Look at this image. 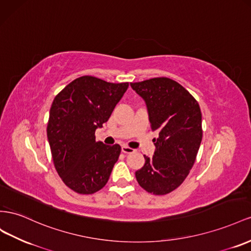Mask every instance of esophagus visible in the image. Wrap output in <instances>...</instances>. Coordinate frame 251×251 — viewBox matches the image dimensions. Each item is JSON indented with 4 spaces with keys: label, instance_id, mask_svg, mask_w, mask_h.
Returning <instances> with one entry per match:
<instances>
[{
    "label": "esophagus",
    "instance_id": "obj_1",
    "mask_svg": "<svg viewBox=\"0 0 251 251\" xmlns=\"http://www.w3.org/2000/svg\"><path fill=\"white\" fill-rule=\"evenodd\" d=\"M121 151H123L124 153L130 154V153H133V152H134V149H132V148H130V147H126V146H123V147H121Z\"/></svg>",
    "mask_w": 251,
    "mask_h": 251
}]
</instances>
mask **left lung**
<instances>
[{
	"mask_svg": "<svg viewBox=\"0 0 251 251\" xmlns=\"http://www.w3.org/2000/svg\"><path fill=\"white\" fill-rule=\"evenodd\" d=\"M145 100L156 147L135 172L141 188L164 195L178 188L194 165L201 142V113L198 101L184 86L166 77L131 83Z\"/></svg>",
	"mask_w": 251,
	"mask_h": 251,
	"instance_id": "1",
	"label": "left lung"
}]
</instances>
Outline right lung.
I'll return each mask as SVG.
<instances>
[{
	"mask_svg": "<svg viewBox=\"0 0 251 251\" xmlns=\"http://www.w3.org/2000/svg\"><path fill=\"white\" fill-rule=\"evenodd\" d=\"M127 87V82L82 76L52 101L47 124L52 161L61 179L77 193L97 192L110 178L121 148L96 141L95 131L109 120Z\"/></svg>",
	"mask_w": 251,
	"mask_h": 251,
	"instance_id": "add662e5",
	"label": "right lung"
}]
</instances>
